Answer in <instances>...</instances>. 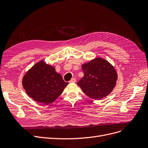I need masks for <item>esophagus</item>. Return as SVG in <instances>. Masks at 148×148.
<instances>
[{
    "label": "esophagus",
    "instance_id": "34e87169",
    "mask_svg": "<svg viewBox=\"0 0 148 148\" xmlns=\"http://www.w3.org/2000/svg\"><path fill=\"white\" fill-rule=\"evenodd\" d=\"M75 78H73V79H71V80H70L69 82V83H75Z\"/></svg>",
    "mask_w": 148,
    "mask_h": 148
}]
</instances>
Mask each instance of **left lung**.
<instances>
[{
  "instance_id": "left-lung-1",
  "label": "left lung",
  "mask_w": 148,
  "mask_h": 148,
  "mask_svg": "<svg viewBox=\"0 0 148 148\" xmlns=\"http://www.w3.org/2000/svg\"><path fill=\"white\" fill-rule=\"evenodd\" d=\"M82 69L84 77L77 84L90 98L98 100L106 97L116 86L117 72L106 59L96 58L83 64Z\"/></svg>"
}]
</instances>
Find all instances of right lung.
I'll return each mask as SVG.
<instances>
[{"label":"right lung","instance_id":"1","mask_svg":"<svg viewBox=\"0 0 148 148\" xmlns=\"http://www.w3.org/2000/svg\"><path fill=\"white\" fill-rule=\"evenodd\" d=\"M23 87L28 96L45 105L53 103L68 83L64 82L55 67L41 60L31 67L22 79Z\"/></svg>","mask_w":148,"mask_h":148}]
</instances>
